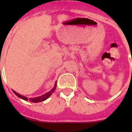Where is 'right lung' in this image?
Here are the masks:
<instances>
[{
	"mask_svg": "<svg viewBox=\"0 0 132 132\" xmlns=\"http://www.w3.org/2000/svg\"><path fill=\"white\" fill-rule=\"evenodd\" d=\"M57 82H55V86H54V88L52 89L51 90V91H50L49 92H48V93H46V94H43V95L41 96H39V97H36V98H29V99H28L27 97L25 96H23L21 95V94H18V93H17L16 92H15L14 91H13V93H14V94H16V95L18 97H19L20 98H22V99L24 100L25 101H27V100H29L30 102H33V103H38V102H43V101H45L46 100L47 98H48L50 96L52 95V94L53 93H54V91L55 90V89H56V87H57Z\"/></svg>",
	"mask_w": 132,
	"mask_h": 132,
	"instance_id": "add662e5",
	"label": "right lung"
}]
</instances>
